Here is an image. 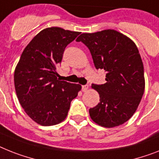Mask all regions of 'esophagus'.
Returning <instances> with one entry per match:
<instances>
[{
	"instance_id": "obj_1",
	"label": "esophagus",
	"mask_w": 159,
	"mask_h": 159,
	"mask_svg": "<svg viewBox=\"0 0 159 159\" xmlns=\"http://www.w3.org/2000/svg\"><path fill=\"white\" fill-rule=\"evenodd\" d=\"M88 89H89V85H83L82 86L83 92H87Z\"/></svg>"
}]
</instances>
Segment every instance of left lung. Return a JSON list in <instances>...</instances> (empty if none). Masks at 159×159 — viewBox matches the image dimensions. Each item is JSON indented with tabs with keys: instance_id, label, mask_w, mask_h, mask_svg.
<instances>
[{
	"instance_id": "left-lung-1",
	"label": "left lung",
	"mask_w": 159,
	"mask_h": 159,
	"mask_svg": "<svg viewBox=\"0 0 159 159\" xmlns=\"http://www.w3.org/2000/svg\"><path fill=\"white\" fill-rule=\"evenodd\" d=\"M76 41L89 48L95 67L106 71V84L92 85L100 102L89 109L90 117L104 128L122 125L136 112L145 91L144 66L136 44L113 29L83 33Z\"/></svg>"
}]
</instances>
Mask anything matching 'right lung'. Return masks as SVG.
<instances>
[{
	"instance_id": "1",
	"label": "right lung",
	"mask_w": 159,
	"mask_h": 159,
	"mask_svg": "<svg viewBox=\"0 0 159 159\" xmlns=\"http://www.w3.org/2000/svg\"><path fill=\"white\" fill-rule=\"evenodd\" d=\"M79 31L57 27L40 31L24 48L14 70L19 103L33 121L42 126L60 124L67 116L70 102L81 85L59 80L56 66L67 44Z\"/></svg>"
}]
</instances>
